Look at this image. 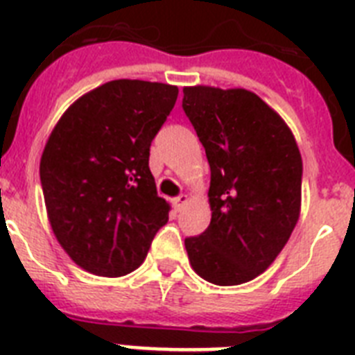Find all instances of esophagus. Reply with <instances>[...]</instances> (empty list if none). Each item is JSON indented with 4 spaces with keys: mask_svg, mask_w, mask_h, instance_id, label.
I'll return each mask as SVG.
<instances>
[{
    "mask_svg": "<svg viewBox=\"0 0 355 355\" xmlns=\"http://www.w3.org/2000/svg\"><path fill=\"white\" fill-rule=\"evenodd\" d=\"M187 200H189V198H187V195L177 196V198L173 200V205H175V209H177V211H182V209H184V205L187 204Z\"/></svg>",
    "mask_w": 355,
    "mask_h": 355,
    "instance_id": "esophagus-1",
    "label": "esophagus"
}]
</instances>
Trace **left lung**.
I'll use <instances>...</instances> for the list:
<instances>
[{
	"instance_id": "1",
	"label": "left lung",
	"mask_w": 355,
	"mask_h": 355,
	"mask_svg": "<svg viewBox=\"0 0 355 355\" xmlns=\"http://www.w3.org/2000/svg\"><path fill=\"white\" fill-rule=\"evenodd\" d=\"M182 108L211 168V223L186 238L191 267L214 285L260 276L282 252L302 207V155L285 121L243 88H184Z\"/></svg>"
}]
</instances>
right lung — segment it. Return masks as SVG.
<instances>
[{"instance_id":"1","label":"right lung","mask_w":355,"mask_h":355,"mask_svg":"<svg viewBox=\"0 0 355 355\" xmlns=\"http://www.w3.org/2000/svg\"><path fill=\"white\" fill-rule=\"evenodd\" d=\"M178 88L119 79L71 104L40 164L50 225L81 269L119 278L144 261L169 204L157 195L150 146Z\"/></svg>"}]
</instances>
